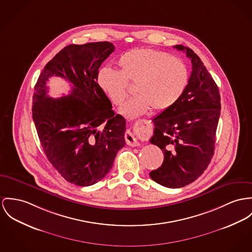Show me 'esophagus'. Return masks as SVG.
I'll use <instances>...</instances> for the list:
<instances>
[{
    "mask_svg": "<svg viewBox=\"0 0 252 252\" xmlns=\"http://www.w3.org/2000/svg\"><path fill=\"white\" fill-rule=\"evenodd\" d=\"M145 123V120H139L137 123H136V126H140L141 125H143ZM125 139H126V142L127 145L131 146V147H136V146H139V142L137 140L135 135L128 129L126 131L125 133Z\"/></svg>",
    "mask_w": 252,
    "mask_h": 252,
    "instance_id": "esophagus-1",
    "label": "esophagus"
}]
</instances>
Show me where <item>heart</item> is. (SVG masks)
Instances as JSON below:
<instances>
[{"label":"heart","mask_w":252,"mask_h":252,"mask_svg":"<svg viewBox=\"0 0 252 252\" xmlns=\"http://www.w3.org/2000/svg\"><path fill=\"white\" fill-rule=\"evenodd\" d=\"M118 71L108 67L97 73L99 88L114 105H121L128 96L127 84H135L138 96L125 103L120 112L129 119L147 113L152 107L165 111L184 92L189 78L185 63L167 53L140 48L122 55Z\"/></svg>","instance_id":"b5f03b06"}]
</instances>
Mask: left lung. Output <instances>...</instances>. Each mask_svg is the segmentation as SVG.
Here are the masks:
<instances>
[{
    "label": "left lung",
    "mask_w": 252,
    "mask_h": 252,
    "mask_svg": "<svg viewBox=\"0 0 252 252\" xmlns=\"http://www.w3.org/2000/svg\"><path fill=\"white\" fill-rule=\"evenodd\" d=\"M191 59L188 84L173 106L153 119L150 142L160 148L164 161L150 176L168 188L184 187L199 177L213 157L220 115V96L213 78L194 51L174 46Z\"/></svg>",
    "instance_id": "obj_1"
}]
</instances>
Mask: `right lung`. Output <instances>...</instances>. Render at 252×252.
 Here are the masks:
<instances>
[{
	"label": "right lung",
	"instance_id": "add662e5",
	"mask_svg": "<svg viewBox=\"0 0 252 252\" xmlns=\"http://www.w3.org/2000/svg\"><path fill=\"white\" fill-rule=\"evenodd\" d=\"M114 50L106 41L69 45L46 64L34 86L32 119L44 153L59 174L78 186L101 180L126 145V120L115 115L97 81L98 68ZM54 75L71 84L69 95H46V81Z\"/></svg>",
	"mask_w": 252,
	"mask_h": 252
}]
</instances>
